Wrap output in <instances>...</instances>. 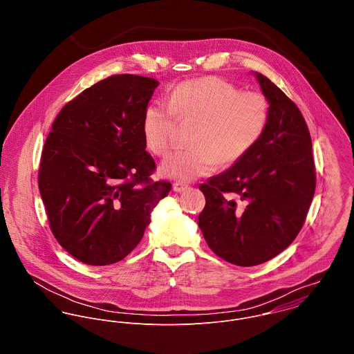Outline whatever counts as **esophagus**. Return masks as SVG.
<instances>
[{
  "label": "esophagus",
  "instance_id": "1",
  "mask_svg": "<svg viewBox=\"0 0 354 354\" xmlns=\"http://www.w3.org/2000/svg\"><path fill=\"white\" fill-rule=\"evenodd\" d=\"M187 188H188V185L184 184V183H174V184H173V191H174V192H183V191H185Z\"/></svg>",
  "mask_w": 354,
  "mask_h": 354
}]
</instances>
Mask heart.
<instances>
[{
  "label": "heart",
  "instance_id": "heart-1",
  "mask_svg": "<svg viewBox=\"0 0 354 354\" xmlns=\"http://www.w3.org/2000/svg\"><path fill=\"white\" fill-rule=\"evenodd\" d=\"M177 115L201 121L192 140L195 149L170 153L159 171L166 178L192 181L211 174L219 163H237L252 150L268 121V101L219 77L185 80L167 101L151 102L143 113L145 143L155 155L173 147Z\"/></svg>",
  "mask_w": 354,
  "mask_h": 354
}]
</instances>
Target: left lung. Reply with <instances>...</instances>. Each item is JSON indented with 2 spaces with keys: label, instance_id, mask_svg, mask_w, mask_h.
<instances>
[{
  "label": "left lung",
  "instance_id": "left-lung-1",
  "mask_svg": "<svg viewBox=\"0 0 354 354\" xmlns=\"http://www.w3.org/2000/svg\"><path fill=\"white\" fill-rule=\"evenodd\" d=\"M254 77L270 104L266 129L241 160L201 185L205 205L198 219L212 252L241 267L261 264L293 243L316 187L300 109L270 79Z\"/></svg>",
  "mask_w": 354,
  "mask_h": 354
}]
</instances>
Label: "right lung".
I'll return each instance as SVG.
<instances>
[{
    "label": "right lung",
    "mask_w": 354,
    "mask_h": 354,
    "mask_svg": "<svg viewBox=\"0 0 354 354\" xmlns=\"http://www.w3.org/2000/svg\"><path fill=\"white\" fill-rule=\"evenodd\" d=\"M158 82L113 75L68 102L46 139L38 185L51 232L90 266L122 260L143 239L171 189L152 181L142 120Z\"/></svg>",
    "instance_id": "add662e5"
}]
</instances>
